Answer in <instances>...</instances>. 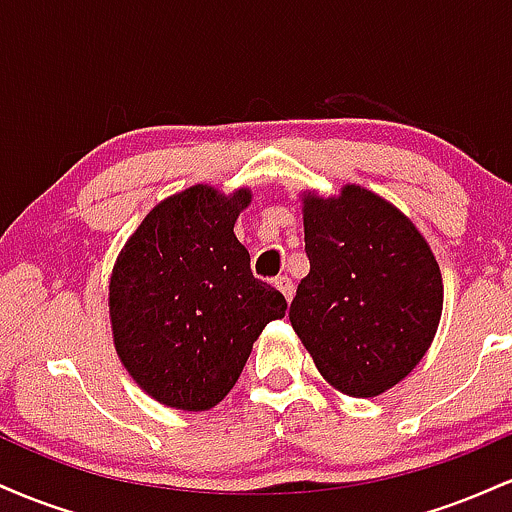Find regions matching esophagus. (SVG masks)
<instances>
[{
    "mask_svg": "<svg viewBox=\"0 0 512 512\" xmlns=\"http://www.w3.org/2000/svg\"><path fill=\"white\" fill-rule=\"evenodd\" d=\"M274 286L281 291V296L286 298V301H291L293 298V281L289 276H279V279H274Z\"/></svg>",
    "mask_w": 512,
    "mask_h": 512,
    "instance_id": "obj_1",
    "label": "esophagus"
}]
</instances>
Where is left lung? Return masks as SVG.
<instances>
[{
    "mask_svg": "<svg viewBox=\"0 0 512 512\" xmlns=\"http://www.w3.org/2000/svg\"><path fill=\"white\" fill-rule=\"evenodd\" d=\"M305 255L289 320L322 378L351 397L404 380L436 337L443 276L431 248L397 207L346 185L303 195Z\"/></svg>",
    "mask_w": 512,
    "mask_h": 512,
    "instance_id": "obj_1",
    "label": "left lung"
}]
</instances>
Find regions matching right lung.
Here are the masks:
<instances>
[{
	"instance_id": "right-lung-1",
	"label": "right lung",
	"mask_w": 512,
	"mask_h": 512,
	"mask_svg": "<svg viewBox=\"0 0 512 512\" xmlns=\"http://www.w3.org/2000/svg\"><path fill=\"white\" fill-rule=\"evenodd\" d=\"M250 199V190L187 187L156 204L117 257L108 298L117 356L166 407H216L260 332L286 313L233 233Z\"/></svg>"
}]
</instances>
